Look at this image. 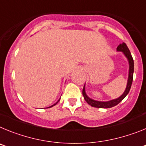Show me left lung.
Wrapping results in <instances>:
<instances>
[{"label": "left lung", "instance_id": "obj_1", "mask_svg": "<svg viewBox=\"0 0 146 146\" xmlns=\"http://www.w3.org/2000/svg\"><path fill=\"white\" fill-rule=\"evenodd\" d=\"M117 51L118 52H121L124 55L125 57L126 58L129 63V74H128V80H127V84H126V89H125L124 92L122 94L121 96L116 99H112L110 101L102 102V101H97V100H94V99H91L86 94V84H85L83 89H82V95L84 97L85 100L86 102L88 104H90L91 106L94 107V108H110L113 107L115 106L118 104H119L123 99L126 96V95L129 94L131 88V83H132V80H133V73H134V60L132 57H131V52H130L129 50L127 47L126 44L125 43L120 44L117 47Z\"/></svg>", "mask_w": 146, "mask_h": 146}]
</instances>
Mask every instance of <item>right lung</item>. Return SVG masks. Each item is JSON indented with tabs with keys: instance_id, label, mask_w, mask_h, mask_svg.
Here are the masks:
<instances>
[{
	"instance_id": "add662e5",
	"label": "right lung",
	"mask_w": 146,
	"mask_h": 146,
	"mask_svg": "<svg viewBox=\"0 0 146 146\" xmlns=\"http://www.w3.org/2000/svg\"><path fill=\"white\" fill-rule=\"evenodd\" d=\"M60 99H58V102H55V104H52V105H51V106H50V107H48V108H52V107L55 106V104H57V103H58V102H59V101H60Z\"/></svg>"
}]
</instances>
